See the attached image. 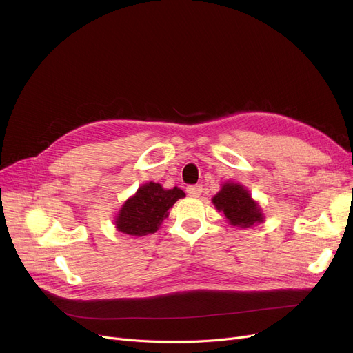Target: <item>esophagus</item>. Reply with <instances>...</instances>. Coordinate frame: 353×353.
<instances>
[{
	"mask_svg": "<svg viewBox=\"0 0 353 353\" xmlns=\"http://www.w3.org/2000/svg\"><path fill=\"white\" fill-rule=\"evenodd\" d=\"M186 192H188V194L190 197H199L201 194V192H203V188L200 186V184H194V186H189L186 189Z\"/></svg>",
	"mask_w": 353,
	"mask_h": 353,
	"instance_id": "1",
	"label": "esophagus"
}]
</instances>
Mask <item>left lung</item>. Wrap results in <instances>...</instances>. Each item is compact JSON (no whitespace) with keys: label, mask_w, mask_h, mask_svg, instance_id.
<instances>
[{"label":"left lung","mask_w":353,"mask_h":353,"mask_svg":"<svg viewBox=\"0 0 353 353\" xmlns=\"http://www.w3.org/2000/svg\"><path fill=\"white\" fill-rule=\"evenodd\" d=\"M214 208L225 214L228 223L237 228H252L263 223L265 213L240 183L226 181L212 199Z\"/></svg>","instance_id":"8db88e82"}]
</instances>
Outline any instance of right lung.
<instances>
[{"mask_svg": "<svg viewBox=\"0 0 353 353\" xmlns=\"http://www.w3.org/2000/svg\"><path fill=\"white\" fill-rule=\"evenodd\" d=\"M184 196L186 194L179 188L164 189L161 184L153 181L141 184L137 192L123 203L114 217L116 229L133 237L156 233L174 203Z\"/></svg>", "mask_w": 353, "mask_h": 353, "instance_id": "obj_1", "label": "right lung"}]
</instances>
